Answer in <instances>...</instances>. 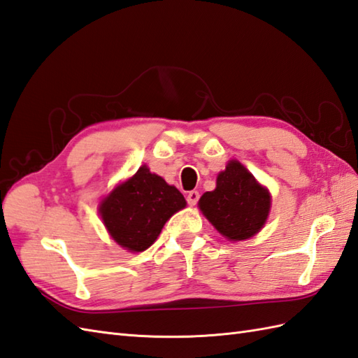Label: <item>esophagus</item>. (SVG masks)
<instances>
[{"mask_svg":"<svg viewBox=\"0 0 358 358\" xmlns=\"http://www.w3.org/2000/svg\"><path fill=\"white\" fill-rule=\"evenodd\" d=\"M186 199H187V203L190 206H195L198 203V199H199V194L196 192V190H190V192L186 196Z\"/></svg>","mask_w":358,"mask_h":358,"instance_id":"34e87169","label":"esophagus"}]
</instances>
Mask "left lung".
Instances as JSON below:
<instances>
[{
    "mask_svg": "<svg viewBox=\"0 0 358 358\" xmlns=\"http://www.w3.org/2000/svg\"><path fill=\"white\" fill-rule=\"evenodd\" d=\"M199 210L229 241L255 236L268 218L271 195L245 166L230 160L218 173L217 187L198 201Z\"/></svg>",
    "mask_w": 358,
    "mask_h": 358,
    "instance_id": "8db88e82",
    "label": "left lung"
}]
</instances>
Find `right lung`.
I'll list each match as a JSON object with an SVG mask.
<instances>
[{
	"label": "right lung",
	"instance_id": "obj_1",
	"mask_svg": "<svg viewBox=\"0 0 358 358\" xmlns=\"http://www.w3.org/2000/svg\"><path fill=\"white\" fill-rule=\"evenodd\" d=\"M185 207L186 199L176 186L141 166L102 199L99 213L108 234L120 247L145 252L160 235L166 221Z\"/></svg>",
	"mask_w": 358,
	"mask_h": 358
}]
</instances>
